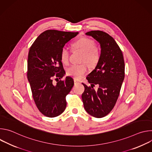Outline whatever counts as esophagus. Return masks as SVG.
I'll list each match as a JSON object with an SVG mask.
<instances>
[{
    "mask_svg": "<svg viewBox=\"0 0 152 152\" xmlns=\"http://www.w3.org/2000/svg\"><path fill=\"white\" fill-rule=\"evenodd\" d=\"M79 82L78 80H77L76 79H74V83H75V84H77V83H78Z\"/></svg>",
    "mask_w": 152,
    "mask_h": 152,
    "instance_id": "1",
    "label": "esophagus"
}]
</instances>
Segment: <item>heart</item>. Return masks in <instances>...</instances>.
Returning <instances> with one entry per match:
<instances>
[{"label":"heart","instance_id":"obj_1","mask_svg":"<svg viewBox=\"0 0 152 152\" xmlns=\"http://www.w3.org/2000/svg\"><path fill=\"white\" fill-rule=\"evenodd\" d=\"M73 50H80L83 52L80 64H72L66 70L67 75L76 79L81 78L88 72L87 62L90 66H95L100 58V50L96 46L95 41L89 38L82 37L73 42L72 45ZM61 61L67 64L70 58V51L66 47L61 49L60 52Z\"/></svg>","mask_w":152,"mask_h":152}]
</instances>
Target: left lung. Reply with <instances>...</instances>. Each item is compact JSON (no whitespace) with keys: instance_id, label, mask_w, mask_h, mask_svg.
I'll return each instance as SVG.
<instances>
[{"instance_id":"obj_1","label":"left lung","mask_w":152,"mask_h":152,"mask_svg":"<svg viewBox=\"0 0 152 152\" xmlns=\"http://www.w3.org/2000/svg\"><path fill=\"white\" fill-rule=\"evenodd\" d=\"M100 44L99 61L94 70L86 77L91 86L82 83L85 91L82 95L86 111L96 118H102L109 114L118 98L124 78V61L121 50L114 39L102 31L86 33ZM98 84L95 91L93 86Z\"/></svg>"}]
</instances>
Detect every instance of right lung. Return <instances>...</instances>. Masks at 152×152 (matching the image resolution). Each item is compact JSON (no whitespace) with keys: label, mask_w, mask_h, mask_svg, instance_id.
Instances as JSON below:
<instances>
[{"label":"right lung","mask_w":152,"mask_h":152,"mask_svg":"<svg viewBox=\"0 0 152 152\" xmlns=\"http://www.w3.org/2000/svg\"><path fill=\"white\" fill-rule=\"evenodd\" d=\"M78 32L47 30L31 46L28 56L27 75L32 94L38 110L48 117H55L66 109V96L74 85L65 74L60 58L61 50ZM60 80L54 84L53 79Z\"/></svg>","instance_id":"right-lung-1"}]
</instances>
